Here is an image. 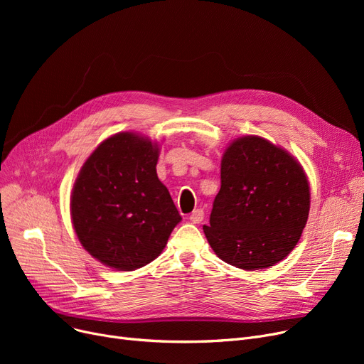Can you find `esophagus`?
I'll return each instance as SVG.
<instances>
[{
	"instance_id": "esophagus-1",
	"label": "esophagus",
	"mask_w": 364,
	"mask_h": 364,
	"mask_svg": "<svg viewBox=\"0 0 364 364\" xmlns=\"http://www.w3.org/2000/svg\"><path fill=\"white\" fill-rule=\"evenodd\" d=\"M188 218L193 224H199L203 220V211H202V209H195V211L190 214Z\"/></svg>"
}]
</instances>
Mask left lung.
<instances>
[{"label":"left lung","instance_id":"obj_1","mask_svg":"<svg viewBox=\"0 0 364 364\" xmlns=\"http://www.w3.org/2000/svg\"><path fill=\"white\" fill-rule=\"evenodd\" d=\"M310 213L301 164L258 136L230 143L221 159V188L205 236L214 252L242 270H261L288 257Z\"/></svg>","mask_w":364,"mask_h":364}]
</instances>
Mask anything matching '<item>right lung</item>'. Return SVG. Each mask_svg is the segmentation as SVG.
<instances>
[{
  "label": "right lung",
  "instance_id": "right-lung-1",
  "mask_svg": "<svg viewBox=\"0 0 364 364\" xmlns=\"http://www.w3.org/2000/svg\"><path fill=\"white\" fill-rule=\"evenodd\" d=\"M158 143L118 132L97 146L75 180V233L84 250L110 269L132 272L156 259L181 221L158 178Z\"/></svg>",
  "mask_w": 364,
  "mask_h": 364
}]
</instances>
